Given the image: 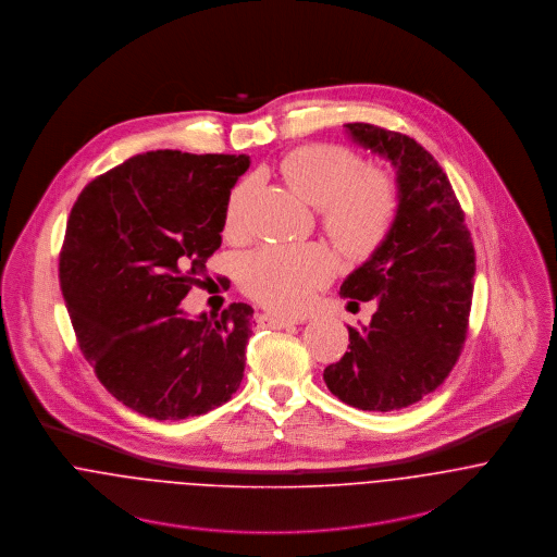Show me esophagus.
<instances>
[{
  "instance_id": "esophagus-1",
  "label": "esophagus",
  "mask_w": 557,
  "mask_h": 557,
  "mask_svg": "<svg viewBox=\"0 0 557 557\" xmlns=\"http://www.w3.org/2000/svg\"><path fill=\"white\" fill-rule=\"evenodd\" d=\"M256 322H258L260 326H267V329H286V326L299 324V320L284 318V315H277V313H258Z\"/></svg>"
}]
</instances>
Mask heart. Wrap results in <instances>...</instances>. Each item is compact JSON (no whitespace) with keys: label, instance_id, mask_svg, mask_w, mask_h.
<instances>
[{"label":"heart","instance_id":"1","mask_svg":"<svg viewBox=\"0 0 557 557\" xmlns=\"http://www.w3.org/2000/svg\"><path fill=\"white\" fill-rule=\"evenodd\" d=\"M277 173L301 200L318 209L324 233L348 256H370L386 242L397 220L399 191L388 173L363 169L355 151L331 143L304 145L280 160ZM249 198V182L228 191L226 235H244ZM335 269V256L322 246L258 249L242 264V286L264 308L295 313L308 308Z\"/></svg>","mask_w":557,"mask_h":557}]
</instances>
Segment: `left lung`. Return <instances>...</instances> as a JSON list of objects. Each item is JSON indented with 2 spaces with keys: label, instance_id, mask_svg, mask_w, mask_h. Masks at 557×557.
I'll list each match as a JSON object with an SVG mask.
<instances>
[{
  "label": "left lung",
  "instance_id": "1",
  "mask_svg": "<svg viewBox=\"0 0 557 557\" xmlns=\"http://www.w3.org/2000/svg\"><path fill=\"white\" fill-rule=\"evenodd\" d=\"M352 138L397 169L399 211L386 242L342 284L339 295L377 301L368 326H348V352L324 370L344 404L401 410L433 393L455 368L468 335L476 253L453 186L414 138L346 124Z\"/></svg>",
  "mask_w": 557,
  "mask_h": 557
}]
</instances>
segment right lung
Listing matches in <instances>:
<instances>
[{
    "instance_id": "right-lung-1",
    "label": "right lung",
    "mask_w": 557,
    "mask_h": 557,
    "mask_svg": "<svg viewBox=\"0 0 557 557\" xmlns=\"http://www.w3.org/2000/svg\"><path fill=\"white\" fill-rule=\"evenodd\" d=\"M248 166V156L147 151L87 184L70 211L60 284L78 348L143 417H200L244 380L253 309L189 320L180 304L205 284Z\"/></svg>"
}]
</instances>
